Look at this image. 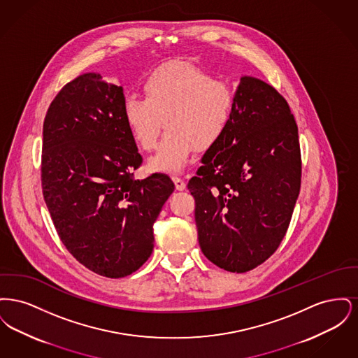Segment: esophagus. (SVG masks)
<instances>
[{"instance_id":"1","label":"esophagus","mask_w":358,"mask_h":358,"mask_svg":"<svg viewBox=\"0 0 358 358\" xmlns=\"http://www.w3.org/2000/svg\"><path fill=\"white\" fill-rule=\"evenodd\" d=\"M173 182H174V185H176V189H177V190H184L185 187H187L185 181H184L182 178L177 177V176H174V177H173Z\"/></svg>"}]
</instances>
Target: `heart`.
Returning a JSON list of instances; mask_svg holds the SVG:
<instances>
[{"mask_svg":"<svg viewBox=\"0 0 358 358\" xmlns=\"http://www.w3.org/2000/svg\"><path fill=\"white\" fill-rule=\"evenodd\" d=\"M143 91L145 98L126 95L122 113L143 150L155 146L165 120L168 133L149 159L152 171H182L196 148L208 150L222 139L232 118L235 95L231 85L185 62L153 69Z\"/></svg>","mask_w":358,"mask_h":358,"instance_id":"heart-1","label":"heart"}]
</instances>
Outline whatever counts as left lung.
<instances>
[{"mask_svg":"<svg viewBox=\"0 0 358 358\" xmlns=\"http://www.w3.org/2000/svg\"><path fill=\"white\" fill-rule=\"evenodd\" d=\"M187 182L208 260L247 273L285 238L301 189L298 126L273 85L241 76L229 126Z\"/></svg>","mask_w":358,"mask_h":358,"instance_id":"8db88e82","label":"left lung"}]
</instances>
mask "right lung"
<instances>
[{"mask_svg":"<svg viewBox=\"0 0 358 358\" xmlns=\"http://www.w3.org/2000/svg\"><path fill=\"white\" fill-rule=\"evenodd\" d=\"M123 88L87 72L64 85L43 126L41 184L63 244L107 278L136 271L153 252V224L174 184L134 180L142 157L123 120Z\"/></svg>","mask_w":358,"mask_h":358,"instance_id":"right-lung-1","label":"right lung"}]
</instances>
